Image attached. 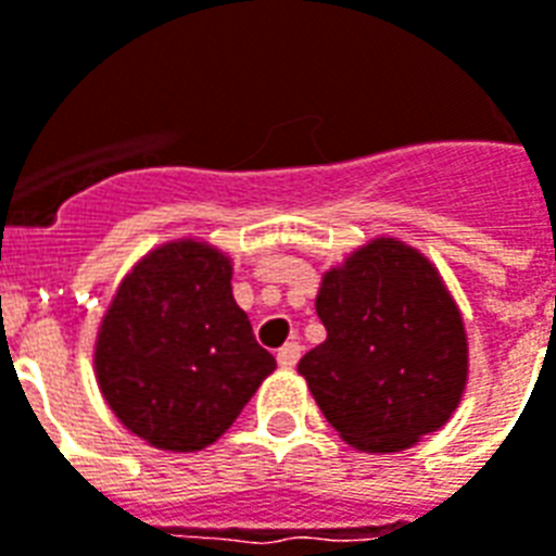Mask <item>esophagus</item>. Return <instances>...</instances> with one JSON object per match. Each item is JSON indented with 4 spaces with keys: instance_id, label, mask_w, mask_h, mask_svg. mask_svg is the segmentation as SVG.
I'll return each instance as SVG.
<instances>
[{
    "instance_id": "34e87169",
    "label": "esophagus",
    "mask_w": 556,
    "mask_h": 556,
    "mask_svg": "<svg viewBox=\"0 0 556 556\" xmlns=\"http://www.w3.org/2000/svg\"><path fill=\"white\" fill-rule=\"evenodd\" d=\"M277 362H279V367H282V370H291V367L300 362V344H296V341H288L286 346H279Z\"/></svg>"
}]
</instances>
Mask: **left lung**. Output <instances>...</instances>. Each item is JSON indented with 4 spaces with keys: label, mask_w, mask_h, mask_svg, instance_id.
I'll return each instance as SVG.
<instances>
[{
    "label": "left lung",
    "mask_w": 556,
    "mask_h": 556,
    "mask_svg": "<svg viewBox=\"0 0 556 556\" xmlns=\"http://www.w3.org/2000/svg\"><path fill=\"white\" fill-rule=\"evenodd\" d=\"M326 341L296 372L317 408L358 452L391 455L446 426L469 376L455 296L429 256L379 236L320 279Z\"/></svg>",
    "instance_id": "1"
}]
</instances>
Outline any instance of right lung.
I'll return each mask as SVG.
<instances>
[{
	"label": "right lung",
	"instance_id": "obj_1",
	"mask_svg": "<svg viewBox=\"0 0 556 556\" xmlns=\"http://www.w3.org/2000/svg\"><path fill=\"white\" fill-rule=\"evenodd\" d=\"M230 279L232 260L210 241H165L127 270L101 317L99 391L148 446L206 448L277 367L232 300Z\"/></svg>",
	"mask_w": 556,
	"mask_h": 556
}]
</instances>
